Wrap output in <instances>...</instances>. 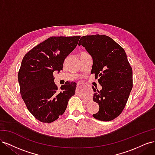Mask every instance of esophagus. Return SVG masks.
<instances>
[{
  "mask_svg": "<svg viewBox=\"0 0 155 155\" xmlns=\"http://www.w3.org/2000/svg\"><path fill=\"white\" fill-rule=\"evenodd\" d=\"M80 85H81V83H78V86H79Z\"/></svg>",
  "mask_w": 155,
  "mask_h": 155,
  "instance_id": "esophagus-1",
  "label": "esophagus"
}]
</instances>
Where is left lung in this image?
Masks as SVG:
<instances>
[{"mask_svg": "<svg viewBox=\"0 0 155 155\" xmlns=\"http://www.w3.org/2000/svg\"><path fill=\"white\" fill-rule=\"evenodd\" d=\"M79 46L85 47L93 59L91 74L102 87L101 91L92 87L93 100L99 111L94 118L108 121L117 118L123 111L133 88V70L124 49L105 35L83 36Z\"/></svg>", "mask_w": 155, "mask_h": 155, "instance_id": "left-lung-1", "label": "left lung"}]
</instances>
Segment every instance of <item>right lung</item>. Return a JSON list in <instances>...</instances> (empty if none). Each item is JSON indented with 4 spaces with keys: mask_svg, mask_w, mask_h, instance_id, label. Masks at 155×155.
Listing matches in <instances>:
<instances>
[{
    "mask_svg": "<svg viewBox=\"0 0 155 155\" xmlns=\"http://www.w3.org/2000/svg\"><path fill=\"white\" fill-rule=\"evenodd\" d=\"M79 38L49 37L22 59L18 73L21 97L30 113L41 122L49 124L57 120L75 94L76 83H65L58 90L53 73L63 70L65 58L76 47Z\"/></svg>",
    "mask_w": 155,
    "mask_h": 155,
    "instance_id": "add662e5",
    "label": "right lung"
}]
</instances>
